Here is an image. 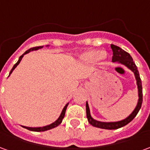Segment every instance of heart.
Listing matches in <instances>:
<instances>
[{"instance_id":"heart-1","label":"heart","mask_w":150,"mask_h":150,"mask_svg":"<svg viewBox=\"0 0 150 150\" xmlns=\"http://www.w3.org/2000/svg\"><path fill=\"white\" fill-rule=\"evenodd\" d=\"M107 53L104 52V51L100 52L98 50H87V51L83 53L80 56V59L83 62H97L99 63H103L107 59Z\"/></svg>"}]
</instances>
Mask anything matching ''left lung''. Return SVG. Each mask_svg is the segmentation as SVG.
I'll use <instances>...</instances> for the list:
<instances>
[{
  "label": "left lung",
  "mask_w": 150,
  "mask_h": 150,
  "mask_svg": "<svg viewBox=\"0 0 150 150\" xmlns=\"http://www.w3.org/2000/svg\"><path fill=\"white\" fill-rule=\"evenodd\" d=\"M111 48L113 52L112 61L113 62H116V63H120L121 65H124L127 68L133 72L136 81H137V86L138 100H137V106L134 108V110L132 111V113L129 116H127L125 119L118 120V121H108V122L107 121H100V120H95L94 118H92V116H91V112H90V108H89V106H88V103L87 101V103H86V112H87V118H88V122L94 127H97V128H100V129H117L121 128L123 126L126 125H128L129 122H131L132 120L135 118V116L138 113L139 110L141 109L142 104V80H141V78H140V75H139L137 67L136 66L135 62H133L132 58L129 53L125 51L124 50L121 49L119 46L112 44Z\"/></svg>",
  "instance_id": "8db88e82"
}]
</instances>
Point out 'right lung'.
I'll list each match as a JSON object with an SVG mask.
<instances>
[{"label":"right lung","instance_id":"obj_1","mask_svg":"<svg viewBox=\"0 0 150 150\" xmlns=\"http://www.w3.org/2000/svg\"><path fill=\"white\" fill-rule=\"evenodd\" d=\"M46 47H49V45H47V46H46ZM43 47L42 46H36V47H33V48H30V50H27L25 52L22 54V55H21L20 57H19V59H18V61L16 63L14 64V66L13 67V68H12V70L10 71V72H9V75H11L12 72L13 71V70H14L17 67H18V65L20 63V62L21 61V59H22V58L24 57L25 54H28V53H30V51H33V50H38L39 49H42ZM8 75V76H9ZM69 103H67V104H66L65 106H64V108H63V109H62V112H61V114H60V116H59V117L58 118V119L56 120L55 121H54L53 123H51V124H50V125H44V126H42V127H26V126H22L23 128H25V129H27L28 130H30V131H34V132H44V131H46V130H49V129H54V128H55V127H57V126H59L61 123H62V119L64 118V116H65V112H66V110H67V106H68Z\"/></svg>","mask_w":150,"mask_h":150}]
</instances>
